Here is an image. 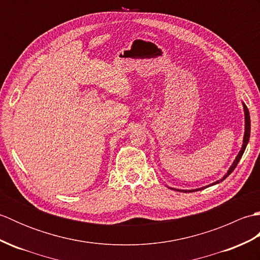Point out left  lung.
I'll return each mask as SVG.
<instances>
[{"label":"left lung","instance_id":"left-lung-1","mask_svg":"<svg viewBox=\"0 0 260 260\" xmlns=\"http://www.w3.org/2000/svg\"><path fill=\"white\" fill-rule=\"evenodd\" d=\"M242 106H244V114H245V134H244V140H242V146H241V148H240V151H239V153H238V155L236 156L235 161L233 162V164H231V167H230V168H229V170L227 171V173H225V174H224V175L222 176V178L220 179V180L213 182V183L209 184V185H206V186H202V187H198V189H192V190H181V189H174V187H170V186H168L169 189L176 190V191H179V192H193V191H200V190L206 189V187H209V186H211V185H215V184L220 183V182H222L225 178H227V176H229L231 173H233V171L236 169L237 164L239 163L240 158H241V156H242V154H244V152H245V150H246L248 142H249V137H250V115H249V110H248V108H247V106L245 105V103H242Z\"/></svg>","mask_w":260,"mask_h":260}]
</instances>
